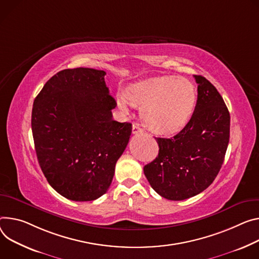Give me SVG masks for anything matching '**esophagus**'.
<instances>
[{
  "label": "esophagus",
  "instance_id": "obj_1",
  "mask_svg": "<svg viewBox=\"0 0 259 259\" xmlns=\"http://www.w3.org/2000/svg\"><path fill=\"white\" fill-rule=\"evenodd\" d=\"M144 129L140 127L139 124H134L132 127V133L133 134H137V133H143Z\"/></svg>",
  "mask_w": 259,
  "mask_h": 259
}]
</instances>
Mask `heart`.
<instances>
[{
  "mask_svg": "<svg viewBox=\"0 0 259 259\" xmlns=\"http://www.w3.org/2000/svg\"><path fill=\"white\" fill-rule=\"evenodd\" d=\"M132 103L142 105L146 126L159 134H172L182 130L193 115L197 91L187 78L157 76L131 84L127 96L120 94L116 103L128 112Z\"/></svg>",
  "mask_w": 259,
  "mask_h": 259,
  "instance_id": "1",
  "label": "heart"
}]
</instances>
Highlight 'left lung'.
Segmentation results:
<instances>
[{"instance_id":"8db88e82","label":"left lung","mask_w":259,"mask_h":259,"mask_svg":"<svg viewBox=\"0 0 259 259\" xmlns=\"http://www.w3.org/2000/svg\"><path fill=\"white\" fill-rule=\"evenodd\" d=\"M197 102L191 120L171 138L157 137L159 154L144 172L162 197L184 200L205 190L223 164L230 115L222 96L205 77L194 75Z\"/></svg>"}]
</instances>
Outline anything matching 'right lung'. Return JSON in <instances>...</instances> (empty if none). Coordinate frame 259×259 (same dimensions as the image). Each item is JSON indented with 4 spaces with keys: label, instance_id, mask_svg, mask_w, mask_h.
I'll use <instances>...</instances> for the list:
<instances>
[{
    "label": "right lung",
    "instance_id": "obj_1",
    "mask_svg": "<svg viewBox=\"0 0 259 259\" xmlns=\"http://www.w3.org/2000/svg\"><path fill=\"white\" fill-rule=\"evenodd\" d=\"M105 74L92 68L62 70L34 100L39 165L49 184L70 200L90 201L106 193L132 132L130 123L112 120L116 102Z\"/></svg>",
    "mask_w": 259,
    "mask_h": 259
}]
</instances>
